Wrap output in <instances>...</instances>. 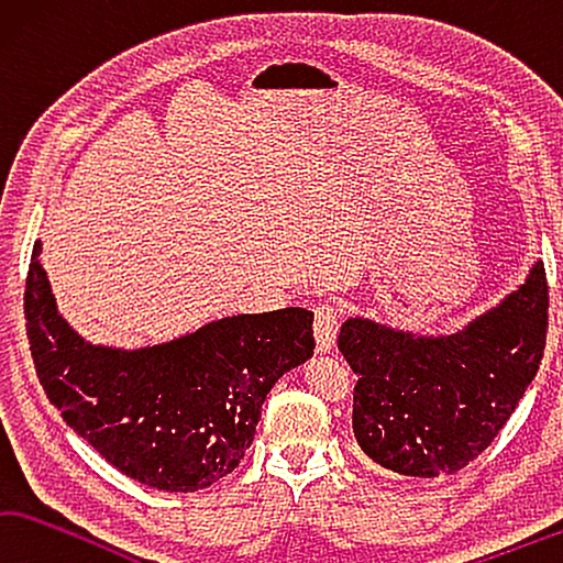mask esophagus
Returning a JSON list of instances; mask_svg holds the SVG:
<instances>
[{
	"mask_svg": "<svg viewBox=\"0 0 563 563\" xmlns=\"http://www.w3.org/2000/svg\"><path fill=\"white\" fill-rule=\"evenodd\" d=\"M341 323V309L331 301H321L317 309H313V333H317V349L319 351H331L333 343H336Z\"/></svg>",
	"mask_w": 563,
	"mask_h": 563,
	"instance_id": "34e87169",
	"label": "esophagus"
}]
</instances>
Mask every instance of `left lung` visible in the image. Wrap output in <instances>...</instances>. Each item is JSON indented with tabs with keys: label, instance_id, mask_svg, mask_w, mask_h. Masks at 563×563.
<instances>
[{
	"label": "left lung",
	"instance_id": "1",
	"mask_svg": "<svg viewBox=\"0 0 563 563\" xmlns=\"http://www.w3.org/2000/svg\"><path fill=\"white\" fill-rule=\"evenodd\" d=\"M549 284L529 279L448 339H416L349 319L339 351L356 373L353 435L383 470L445 477L485 452L525 398L544 358Z\"/></svg>",
	"mask_w": 563,
	"mask_h": 563
}]
</instances>
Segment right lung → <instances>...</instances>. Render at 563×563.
<instances>
[{"instance_id": "obj_1", "label": "right lung", "mask_w": 563, "mask_h": 563, "mask_svg": "<svg viewBox=\"0 0 563 563\" xmlns=\"http://www.w3.org/2000/svg\"><path fill=\"white\" fill-rule=\"evenodd\" d=\"M38 254L36 242L24 291L38 383L66 426L141 485L195 492L230 475L266 393L317 349L301 307L227 317L137 351L91 346L58 317Z\"/></svg>"}]
</instances>
